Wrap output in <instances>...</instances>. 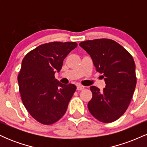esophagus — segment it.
I'll return each instance as SVG.
<instances>
[{
  "label": "esophagus",
  "mask_w": 147,
  "mask_h": 147,
  "mask_svg": "<svg viewBox=\"0 0 147 147\" xmlns=\"http://www.w3.org/2000/svg\"><path fill=\"white\" fill-rule=\"evenodd\" d=\"M77 90H82L83 89H84V86L82 85H77Z\"/></svg>",
  "instance_id": "obj_1"
}]
</instances>
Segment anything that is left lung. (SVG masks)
Returning a JSON list of instances; mask_svg holds the SVG:
<instances>
[{"label": "left lung", "mask_w": 147, "mask_h": 147, "mask_svg": "<svg viewBox=\"0 0 147 147\" xmlns=\"http://www.w3.org/2000/svg\"><path fill=\"white\" fill-rule=\"evenodd\" d=\"M79 45L92 58L96 70L104 75L106 84L102 91L90 86L92 97L88 104V110L100 122H114L126 112L136 88L133 57L122 45L109 38L82 41Z\"/></svg>", "instance_id": "1"}]
</instances>
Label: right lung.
Returning <instances> with one entry per match:
<instances>
[{"label": "right lung", "instance_id": "add662e5", "mask_svg": "<svg viewBox=\"0 0 147 147\" xmlns=\"http://www.w3.org/2000/svg\"><path fill=\"white\" fill-rule=\"evenodd\" d=\"M76 42H50L28 52L22 61L18 75L23 105L37 122L54 124L63 116L76 86L60 83L55 74L59 72L67 55L77 48Z\"/></svg>", "mask_w": 147, "mask_h": 147}]
</instances>
